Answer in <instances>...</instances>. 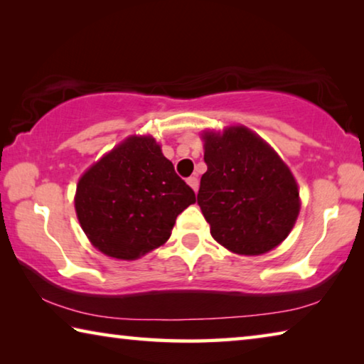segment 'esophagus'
I'll list each match as a JSON object with an SVG mask.
<instances>
[{
	"label": "esophagus",
	"instance_id": "34e87169",
	"mask_svg": "<svg viewBox=\"0 0 364 364\" xmlns=\"http://www.w3.org/2000/svg\"><path fill=\"white\" fill-rule=\"evenodd\" d=\"M186 181H188L189 186L194 189V193H197V189H199V180H197V176H189Z\"/></svg>",
	"mask_w": 364,
	"mask_h": 364
}]
</instances>
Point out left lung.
<instances>
[{"label": "left lung", "mask_w": 364, "mask_h": 364, "mask_svg": "<svg viewBox=\"0 0 364 364\" xmlns=\"http://www.w3.org/2000/svg\"><path fill=\"white\" fill-rule=\"evenodd\" d=\"M197 204L212 237L239 255H262L289 236L300 212L297 181L271 146L242 125L205 132Z\"/></svg>", "instance_id": "obj_1"}]
</instances>
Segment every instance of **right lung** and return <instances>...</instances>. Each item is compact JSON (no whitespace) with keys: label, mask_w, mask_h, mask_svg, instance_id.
Here are the masks:
<instances>
[{"label":"right lung","mask_w":364,"mask_h":364,"mask_svg":"<svg viewBox=\"0 0 364 364\" xmlns=\"http://www.w3.org/2000/svg\"><path fill=\"white\" fill-rule=\"evenodd\" d=\"M196 194L152 136H130L85 171L75 193L82 230L97 250L136 260L168 241Z\"/></svg>","instance_id":"1"}]
</instances>
